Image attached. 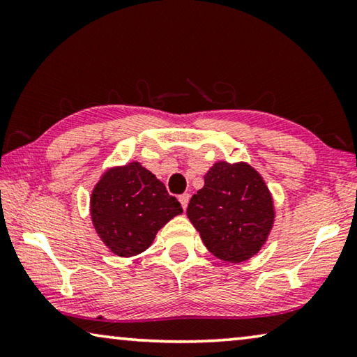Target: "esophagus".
<instances>
[{"label": "esophagus", "instance_id": "obj_1", "mask_svg": "<svg viewBox=\"0 0 357 357\" xmlns=\"http://www.w3.org/2000/svg\"><path fill=\"white\" fill-rule=\"evenodd\" d=\"M178 200H179V203H181V206H183V209H185L187 204H189L190 195H189V193H183V195L178 197Z\"/></svg>", "mask_w": 357, "mask_h": 357}]
</instances>
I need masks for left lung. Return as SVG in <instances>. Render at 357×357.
<instances>
[{"label": "left lung", "mask_w": 357, "mask_h": 357, "mask_svg": "<svg viewBox=\"0 0 357 357\" xmlns=\"http://www.w3.org/2000/svg\"><path fill=\"white\" fill-rule=\"evenodd\" d=\"M187 217L215 258L243 263L264 247L275 206L266 181L250 164L217 160L190 198Z\"/></svg>", "instance_id": "8db88e82"}]
</instances>
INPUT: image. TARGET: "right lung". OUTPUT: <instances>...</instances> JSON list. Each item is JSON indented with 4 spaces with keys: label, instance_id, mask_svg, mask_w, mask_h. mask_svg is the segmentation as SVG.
<instances>
[{
    "label": "right lung",
    "instance_id": "right-lung-1",
    "mask_svg": "<svg viewBox=\"0 0 357 357\" xmlns=\"http://www.w3.org/2000/svg\"><path fill=\"white\" fill-rule=\"evenodd\" d=\"M93 227L114 255H140L160 228L183 214L176 198L140 162L114 165L100 174L89 198Z\"/></svg>",
    "mask_w": 357,
    "mask_h": 357
}]
</instances>
